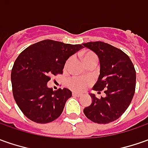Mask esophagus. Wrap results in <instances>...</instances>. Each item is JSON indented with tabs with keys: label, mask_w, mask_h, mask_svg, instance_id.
<instances>
[{
	"label": "esophagus",
	"mask_w": 148,
	"mask_h": 148,
	"mask_svg": "<svg viewBox=\"0 0 148 148\" xmlns=\"http://www.w3.org/2000/svg\"><path fill=\"white\" fill-rule=\"evenodd\" d=\"M81 93H79V92H73V96H75V97H81Z\"/></svg>",
	"instance_id": "esophagus-1"
}]
</instances>
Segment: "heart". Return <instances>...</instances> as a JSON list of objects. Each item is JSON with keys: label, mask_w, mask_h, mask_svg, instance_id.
Segmentation results:
<instances>
[{"label": "heart", "mask_w": 148, "mask_h": 148, "mask_svg": "<svg viewBox=\"0 0 148 148\" xmlns=\"http://www.w3.org/2000/svg\"><path fill=\"white\" fill-rule=\"evenodd\" d=\"M97 59L96 55L90 51H86L82 55V60H84V64L89 60ZM92 83V80L86 78H79V77H73L68 80V85L70 88L76 91H82L87 86H88Z\"/></svg>", "instance_id": "heart-1"}]
</instances>
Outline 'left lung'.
<instances>
[{
    "label": "left lung",
    "mask_w": 148,
    "mask_h": 148,
    "mask_svg": "<svg viewBox=\"0 0 148 148\" xmlns=\"http://www.w3.org/2000/svg\"><path fill=\"white\" fill-rule=\"evenodd\" d=\"M98 56L100 74L95 91L104 90L105 97L90 93L92 103L84 115L97 124H108L119 119L129 107L136 86V71L130 57L120 49L103 42L83 43Z\"/></svg>",
    "instance_id": "left-lung-1"
}]
</instances>
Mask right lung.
<instances>
[{"instance_id": "obj_1", "label": "right lung", "mask_w": 148, "mask_h": 148, "mask_svg": "<svg viewBox=\"0 0 148 148\" xmlns=\"http://www.w3.org/2000/svg\"><path fill=\"white\" fill-rule=\"evenodd\" d=\"M82 47L43 40L19 54L11 70V83L14 98L27 118L47 124L61 115L72 92L68 88L53 91L47 83L51 75L63 73L66 60Z\"/></svg>"}]
</instances>
